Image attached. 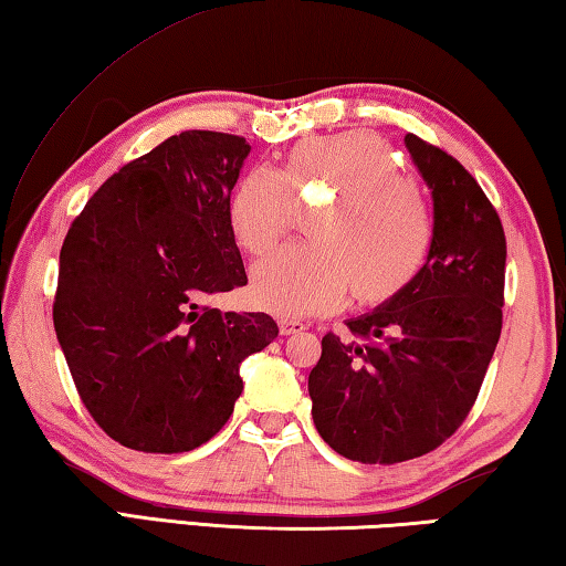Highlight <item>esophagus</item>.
Returning <instances> with one entry per match:
<instances>
[{"label": "esophagus", "mask_w": 566, "mask_h": 566, "mask_svg": "<svg viewBox=\"0 0 566 566\" xmlns=\"http://www.w3.org/2000/svg\"><path fill=\"white\" fill-rule=\"evenodd\" d=\"M280 332L284 334H302L304 332V324L296 322V319H280Z\"/></svg>", "instance_id": "esophagus-1"}]
</instances>
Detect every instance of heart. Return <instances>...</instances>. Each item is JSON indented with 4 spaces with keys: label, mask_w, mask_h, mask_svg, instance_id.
Listing matches in <instances>:
<instances>
[{
    "label": "heart",
    "mask_w": 566,
    "mask_h": 566,
    "mask_svg": "<svg viewBox=\"0 0 566 566\" xmlns=\"http://www.w3.org/2000/svg\"><path fill=\"white\" fill-rule=\"evenodd\" d=\"M294 209H314L310 244L272 254L249 280L252 302L280 317L332 312L347 290L359 306L389 304L427 262L432 219L377 134L302 139L276 171H247L229 199V232L242 252L262 256L290 232Z\"/></svg>",
    "instance_id": "obj_1"
}]
</instances>
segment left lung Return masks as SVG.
<instances>
[{"label": "left lung", "mask_w": 566, "mask_h": 566, "mask_svg": "<svg viewBox=\"0 0 566 566\" xmlns=\"http://www.w3.org/2000/svg\"><path fill=\"white\" fill-rule=\"evenodd\" d=\"M405 145L432 189L427 262L397 300L329 332L310 375L314 427L334 452L397 464L447 442L472 411L502 334L506 239L476 179L417 134Z\"/></svg>", "instance_id": "obj_1"}]
</instances>
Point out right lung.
<instances>
[{
    "mask_svg": "<svg viewBox=\"0 0 566 566\" xmlns=\"http://www.w3.org/2000/svg\"><path fill=\"white\" fill-rule=\"evenodd\" d=\"M244 137L189 129L94 191L64 237L56 339L92 419L122 447L189 452L227 424L239 364L280 327L205 300L247 284L229 232Z\"/></svg>",
    "mask_w": 566,
    "mask_h": 566,
    "instance_id": "add662e5",
    "label": "right lung"
}]
</instances>
